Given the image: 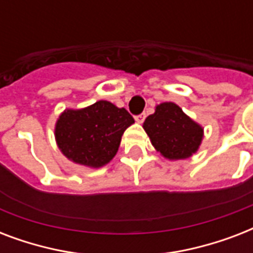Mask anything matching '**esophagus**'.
<instances>
[{
    "label": "esophagus",
    "mask_w": 253,
    "mask_h": 253,
    "mask_svg": "<svg viewBox=\"0 0 253 253\" xmlns=\"http://www.w3.org/2000/svg\"><path fill=\"white\" fill-rule=\"evenodd\" d=\"M144 119H146V114H144V113H143V114H139V115H136V117H135V121H136V122H138V123H143V121H144Z\"/></svg>",
    "instance_id": "obj_1"
}]
</instances>
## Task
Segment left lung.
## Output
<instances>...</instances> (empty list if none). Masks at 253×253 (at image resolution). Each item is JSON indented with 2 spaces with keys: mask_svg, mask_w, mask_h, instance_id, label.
Returning a JSON list of instances; mask_svg holds the SVG:
<instances>
[{
  "mask_svg": "<svg viewBox=\"0 0 253 253\" xmlns=\"http://www.w3.org/2000/svg\"><path fill=\"white\" fill-rule=\"evenodd\" d=\"M143 128L155 150L172 162L192 158L204 139V127L174 102L156 105L154 114L148 115L143 123Z\"/></svg>",
  "mask_w": 253,
  "mask_h": 253,
  "instance_id": "obj_1",
  "label": "left lung"
}]
</instances>
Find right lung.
<instances>
[{
	"instance_id": "obj_1",
	"label": "right lung",
	"mask_w": 253,
	"mask_h": 253,
	"mask_svg": "<svg viewBox=\"0 0 253 253\" xmlns=\"http://www.w3.org/2000/svg\"><path fill=\"white\" fill-rule=\"evenodd\" d=\"M134 122L126 109L101 99L83 109H65L55 123V140L72 163L101 168L114 159L123 132Z\"/></svg>"
}]
</instances>
